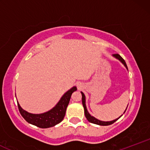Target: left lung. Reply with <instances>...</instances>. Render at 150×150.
I'll use <instances>...</instances> for the list:
<instances>
[{
	"label": "left lung",
	"mask_w": 150,
	"mask_h": 150,
	"mask_svg": "<svg viewBox=\"0 0 150 150\" xmlns=\"http://www.w3.org/2000/svg\"><path fill=\"white\" fill-rule=\"evenodd\" d=\"M113 56H114L115 58H116L117 59H118L119 61H121L122 63H123V64L125 66V68L128 69V67H127V65H126V63H125V61H124V59H123V58L120 56L119 54H118V53H115V54H113ZM81 94H82V105H83L84 109H85V117L87 118V119L88 120V121L90 122V123H94V124H97V125H109L113 124L114 122H116V120H118L120 116H120L118 118H117V119H115L113 120H111V121H101V120H99L97 119V118H95L94 117L91 116V115L89 113L88 111H87V107H86V105H85V94H83V92H81ZM126 109H127V108H126ZM125 111H126V110H125Z\"/></svg>",
	"instance_id": "obj_1"
}]
</instances>
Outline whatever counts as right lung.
<instances>
[{
  "label": "right lung",
  "instance_id": "obj_1",
  "mask_svg": "<svg viewBox=\"0 0 150 150\" xmlns=\"http://www.w3.org/2000/svg\"><path fill=\"white\" fill-rule=\"evenodd\" d=\"M77 90L76 87H73L70 90H68L64 95L61 97L58 103L55 107L47 112L41 113V114H32L28 113L20 107V104L18 103V109L20 114L25 118V120L31 124L36 125L41 128H47L53 127L58 124L63 120L65 115L67 106L73 92Z\"/></svg>",
  "mask_w": 150,
  "mask_h": 150
}]
</instances>
